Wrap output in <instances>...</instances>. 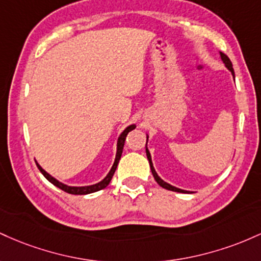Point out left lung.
Here are the masks:
<instances>
[{"label": "left lung", "mask_w": 261, "mask_h": 261, "mask_svg": "<svg viewBox=\"0 0 261 261\" xmlns=\"http://www.w3.org/2000/svg\"><path fill=\"white\" fill-rule=\"evenodd\" d=\"M221 58H222V60H223V63L225 64V66H227L228 69L230 70V72H232L233 76H234V70H233L232 61L229 60V58H228L227 55H225V54H223V53H221ZM146 140H148V139H146ZM145 150H146V156H148L149 164H150L151 174H153V176H154V178H155V181H156V182L159 184L160 186L164 187V189H166V190H170V191H175V192H182V194H185V192H187V191H184V190H180V189H177V187H174V186L169 185V184H166L165 181H163L162 178H160L159 176H158V174H156V172H155V170H154L153 163H151V156H150V153H149V150H148V149H145Z\"/></svg>", "instance_id": "8db88e82"}]
</instances>
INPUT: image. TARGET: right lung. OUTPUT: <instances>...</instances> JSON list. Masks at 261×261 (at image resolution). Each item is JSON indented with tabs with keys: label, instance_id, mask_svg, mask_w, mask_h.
<instances>
[{
	"label": "right lung",
	"instance_id": "obj_1",
	"mask_svg": "<svg viewBox=\"0 0 261 261\" xmlns=\"http://www.w3.org/2000/svg\"><path fill=\"white\" fill-rule=\"evenodd\" d=\"M134 128H136V125L132 124L129 125L128 128H125L124 132L119 136L118 138V143H117V154H116V160H115V164H113L112 169H111V171L108 172V175L106 177L103 178V180L101 181V182L96 184V185H91V186H83V187H72V186H67V185H64V184L59 182V181L57 180V178H54L51 176V175H49L48 172L45 171V170H43L42 168L39 166V164L37 163V166L38 169L40 170V172L44 175V177L46 178L48 181H50L53 185H55L57 187H59L60 190H63V191L67 192V194H71V195H87V194H92V192H96V191H99V190L105 189V187L108 186V184L111 182V180H112L113 177V174H115L116 169H117V165H118L119 163V159H121L122 156V151H123V146H124V140H125V137H127V134L129 133L130 130H133Z\"/></svg>",
	"mask_w": 261,
	"mask_h": 261
}]
</instances>
